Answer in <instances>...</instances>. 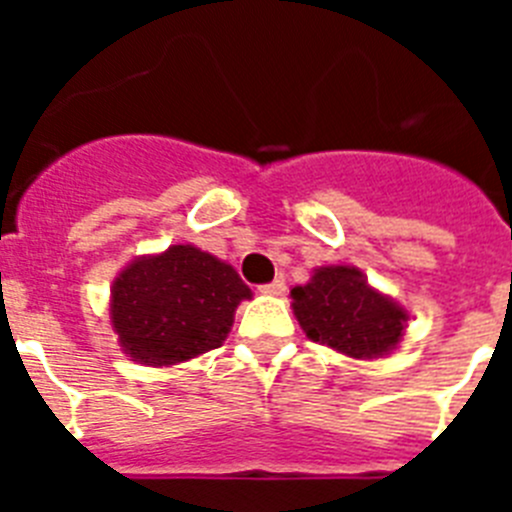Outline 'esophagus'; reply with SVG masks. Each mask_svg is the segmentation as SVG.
Wrapping results in <instances>:
<instances>
[{"instance_id": "1", "label": "esophagus", "mask_w": 512, "mask_h": 512, "mask_svg": "<svg viewBox=\"0 0 512 512\" xmlns=\"http://www.w3.org/2000/svg\"><path fill=\"white\" fill-rule=\"evenodd\" d=\"M284 289H287L284 279H274V282L269 284H261V292H264V295H284Z\"/></svg>"}]
</instances>
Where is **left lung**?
Returning a JSON list of instances; mask_svg holds the SVG:
<instances>
[{
	"instance_id": "left-lung-1",
	"label": "left lung",
	"mask_w": 512,
	"mask_h": 512,
	"mask_svg": "<svg viewBox=\"0 0 512 512\" xmlns=\"http://www.w3.org/2000/svg\"><path fill=\"white\" fill-rule=\"evenodd\" d=\"M292 307L312 341L354 359L387 354L402 338L408 312L366 284L354 266H323L292 289Z\"/></svg>"
}]
</instances>
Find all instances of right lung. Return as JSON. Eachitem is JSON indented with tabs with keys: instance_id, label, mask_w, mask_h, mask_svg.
<instances>
[{
	"instance_id": "obj_1",
	"label": "right lung",
	"mask_w": 512,
	"mask_h": 512,
	"mask_svg": "<svg viewBox=\"0 0 512 512\" xmlns=\"http://www.w3.org/2000/svg\"><path fill=\"white\" fill-rule=\"evenodd\" d=\"M251 289L233 266L194 246L138 259L112 287V328L146 366H169L223 346Z\"/></svg>"
}]
</instances>
